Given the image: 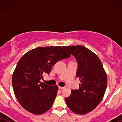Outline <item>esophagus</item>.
<instances>
[{
    "instance_id": "34e87169",
    "label": "esophagus",
    "mask_w": 122,
    "mask_h": 122,
    "mask_svg": "<svg viewBox=\"0 0 122 122\" xmlns=\"http://www.w3.org/2000/svg\"><path fill=\"white\" fill-rule=\"evenodd\" d=\"M58 88L60 89H64L65 87H63V86H58Z\"/></svg>"
}]
</instances>
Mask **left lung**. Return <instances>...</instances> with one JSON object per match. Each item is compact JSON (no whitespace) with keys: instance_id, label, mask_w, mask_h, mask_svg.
<instances>
[{"instance_id":"left-lung-1","label":"left lung","mask_w":122,"mask_h":122,"mask_svg":"<svg viewBox=\"0 0 122 122\" xmlns=\"http://www.w3.org/2000/svg\"><path fill=\"white\" fill-rule=\"evenodd\" d=\"M76 58V76L80 80L79 89L71 91L65 98L67 106L75 114L84 115L93 111L103 99L107 86V76L96 54L83 46H63Z\"/></svg>"}]
</instances>
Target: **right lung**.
Returning <instances> with one entry per match:
<instances>
[{
	"instance_id": "obj_1",
	"label": "right lung",
	"mask_w": 122,
	"mask_h": 122,
	"mask_svg": "<svg viewBox=\"0 0 122 122\" xmlns=\"http://www.w3.org/2000/svg\"><path fill=\"white\" fill-rule=\"evenodd\" d=\"M70 56L61 46H47L33 49L22 57L12 74V85L15 97L23 108L41 115L51 107L58 86L40 80L43 74L50 73L57 61Z\"/></svg>"
}]
</instances>
